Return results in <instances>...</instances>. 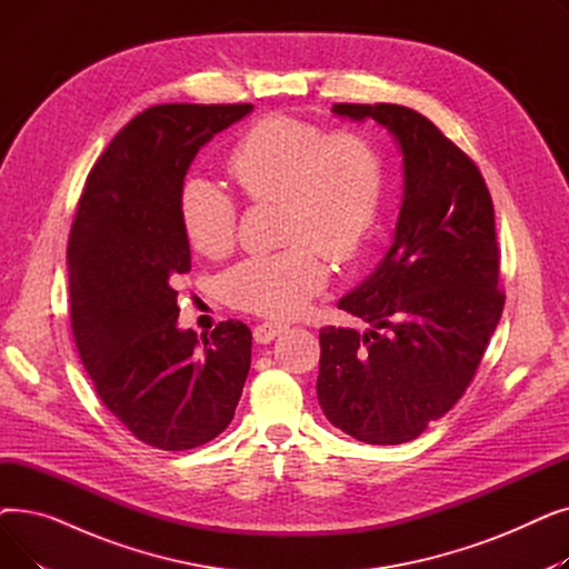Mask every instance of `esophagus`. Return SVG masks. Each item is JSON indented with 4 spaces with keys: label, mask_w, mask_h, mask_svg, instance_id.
<instances>
[{
    "label": "esophagus",
    "mask_w": 569,
    "mask_h": 569,
    "mask_svg": "<svg viewBox=\"0 0 569 569\" xmlns=\"http://www.w3.org/2000/svg\"><path fill=\"white\" fill-rule=\"evenodd\" d=\"M286 330H288V327L281 325V322H260V325L253 327V339H256V343H269Z\"/></svg>",
    "instance_id": "obj_1"
}]
</instances>
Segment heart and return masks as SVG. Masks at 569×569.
I'll return each instance as SVG.
<instances>
[{"mask_svg":"<svg viewBox=\"0 0 569 569\" xmlns=\"http://www.w3.org/2000/svg\"><path fill=\"white\" fill-rule=\"evenodd\" d=\"M226 170L251 202H279L286 249L237 262L223 277L226 302L262 318H288L325 288L327 267L350 262L373 237L385 200L380 149L360 131H330L292 114H267L232 144ZM187 242L219 258L237 230L232 198L207 179L179 193Z\"/></svg>","mask_w":569,"mask_h":569,"instance_id":"heart-1","label":"heart"}]
</instances>
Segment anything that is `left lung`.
<instances>
[{
	"label": "left lung",
	"instance_id": "obj_1",
	"mask_svg": "<svg viewBox=\"0 0 569 569\" xmlns=\"http://www.w3.org/2000/svg\"><path fill=\"white\" fill-rule=\"evenodd\" d=\"M376 119L403 152L395 244L339 302L371 330H320L318 403L369 445L420 436L463 397L502 313L500 251L485 177L429 117L395 103H335Z\"/></svg>",
	"mask_w": 569,
	"mask_h": 569
}]
</instances>
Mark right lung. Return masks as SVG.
<instances>
[{"mask_svg":"<svg viewBox=\"0 0 569 569\" xmlns=\"http://www.w3.org/2000/svg\"><path fill=\"white\" fill-rule=\"evenodd\" d=\"M251 103H163L136 114L89 170L69 234L71 330L103 406L138 440L193 450L232 420L251 367V330H177L191 249L179 193L198 149Z\"/></svg>","mask_w":569,"mask_h":569,"instance_id":"right-lung-1","label":"right lung"}]
</instances>
